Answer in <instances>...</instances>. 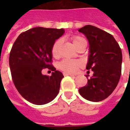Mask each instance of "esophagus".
Listing matches in <instances>:
<instances>
[{
    "instance_id": "esophagus-1",
    "label": "esophagus",
    "mask_w": 130,
    "mask_h": 130,
    "mask_svg": "<svg viewBox=\"0 0 130 130\" xmlns=\"http://www.w3.org/2000/svg\"><path fill=\"white\" fill-rule=\"evenodd\" d=\"M63 75L66 76V75H70V76H75V75H73V74H71V73H66V72H64L63 73Z\"/></svg>"
}]
</instances>
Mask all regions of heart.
<instances>
[{
  "label": "heart",
  "instance_id": "b5f03b06",
  "mask_svg": "<svg viewBox=\"0 0 130 130\" xmlns=\"http://www.w3.org/2000/svg\"><path fill=\"white\" fill-rule=\"evenodd\" d=\"M71 40L75 48H77L79 44L82 43H86V40L83 37L80 36H74L71 38ZM62 41L59 39L55 42L53 46L51 48V54L53 57H57L59 54V48L61 46ZM83 65L82 61L80 60H75V59H63L58 64V67L61 71L66 73H75L77 71L79 67Z\"/></svg>",
  "mask_w": 130,
  "mask_h": 130
}]
</instances>
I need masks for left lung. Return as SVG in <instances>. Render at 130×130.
Segmentation results:
<instances>
[{"label": "left lung", "instance_id": "1", "mask_svg": "<svg viewBox=\"0 0 130 130\" xmlns=\"http://www.w3.org/2000/svg\"><path fill=\"white\" fill-rule=\"evenodd\" d=\"M78 31L83 33L89 42L90 55L86 69L93 71L88 84L79 89V92L88 101H103L112 94L121 77V48L113 36L95 26L85 25Z\"/></svg>", "mask_w": 130, "mask_h": 130}]
</instances>
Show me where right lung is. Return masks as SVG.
<instances>
[{
	"mask_svg": "<svg viewBox=\"0 0 130 130\" xmlns=\"http://www.w3.org/2000/svg\"><path fill=\"white\" fill-rule=\"evenodd\" d=\"M63 29L38 27L22 32L13 44L9 66L13 83L22 96L34 105H44L57 96L63 75L52 65L51 48ZM46 68L51 76L42 75Z\"/></svg>",
	"mask_w": 130,
	"mask_h": 130,
	"instance_id": "1",
	"label": "right lung"
}]
</instances>
